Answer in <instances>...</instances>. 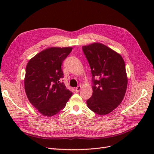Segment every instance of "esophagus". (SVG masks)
<instances>
[{
	"instance_id": "34e87169",
	"label": "esophagus",
	"mask_w": 154,
	"mask_h": 154,
	"mask_svg": "<svg viewBox=\"0 0 154 154\" xmlns=\"http://www.w3.org/2000/svg\"><path fill=\"white\" fill-rule=\"evenodd\" d=\"M81 86L80 85H79V86H78L76 88H75V91L76 92H80V91L81 90Z\"/></svg>"
}]
</instances>
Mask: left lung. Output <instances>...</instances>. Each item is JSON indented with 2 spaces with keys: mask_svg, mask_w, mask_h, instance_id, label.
<instances>
[{
  "mask_svg": "<svg viewBox=\"0 0 154 154\" xmlns=\"http://www.w3.org/2000/svg\"><path fill=\"white\" fill-rule=\"evenodd\" d=\"M92 73V95L87 100L88 108L99 115L114 110L123 100L127 87L125 62L119 54L104 44L83 46Z\"/></svg>",
  "mask_w": 154,
  "mask_h": 154,
  "instance_id": "obj_1",
  "label": "left lung"
}]
</instances>
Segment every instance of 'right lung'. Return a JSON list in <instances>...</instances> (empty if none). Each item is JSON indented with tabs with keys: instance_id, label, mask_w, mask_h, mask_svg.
I'll use <instances>...</instances> for the list:
<instances>
[{
	"instance_id": "add662e5",
	"label": "right lung",
	"mask_w": 154,
	"mask_h": 154,
	"mask_svg": "<svg viewBox=\"0 0 154 154\" xmlns=\"http://www.w3.org/2000/svg\"><path fill=\"white\" fill-rule=\"evenodd\" d=\"M72 48H50L32 58L27 64L24 88L31 105L51 117L63 109L72 92L63 82L61 68Z\"/></svg>"
}]
</instances>
